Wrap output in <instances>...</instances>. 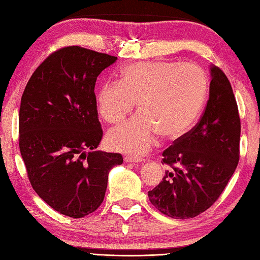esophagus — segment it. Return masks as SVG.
<instances>
[{"mask_svg":"<svg viewBox=\"0 0 260 260\" xmlns=\"http://www.w3.org/2000/svg\"><path fill=\"white\" fill-rule=\"evenodd\" d=\"M124 161L126 162V164H134V165H139L142 162V160H139V159H135V157L133 156H129L127 155L124 157Z\"/></svg>","mask_w":260,"mask_h":260,"instance_id":"obj_1","label":"esophagus"}]
</instances>
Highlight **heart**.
I'll return each mask as SVG.
<instances>
[{
  "mask_svg": "<svg viewBox=\"0 0 260 260\" xmlns=\"http://www.w3.org/2000/svg\"><path fill=\"white\" fill-rule=\"evenodd\" d=\"M206 94L204 73L195 65L145 60L127 65L118 82L105 83L96 94L99 115L118 124L134 109L135 118L110 129L106 142L111 150L144 155L161 136L175 140L189 131Z\"/></svg>",
  "mask_w": 260,
  "mask_h": 260,
  "instance_id": "obj_1",
  "label": "heart"
}]
</instances>
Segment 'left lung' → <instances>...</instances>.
Instances as JSON below:
<instances>
[{"label":"left lung","instance_id":"1","mask_svg":"<svg viewBox=\"0 0 260 260\" xmlns=\"http://www.w3.org/2000/svg\"><path fill=\"white\" fill-rule=\"evenodd\" d=\"M210 93L194 128L164 151L170 167L149 200L164 214L186 220L210 208L224 190L239 162L240 117L232 86L222 71L210 66Z\"/></svg>","mask_w":260,"mask_h":260}]
</instances>
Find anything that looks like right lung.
Returning a JSON list of instances; mask_svg holds the SVG:
<instances>
[{"label":"right lung","mask_w":260,"mask_h":260,"mask_svg":"<svg viewBox=\"0 0 260 260\" xmlns=\"http://www.w3.org/2000/svg\"><path fill=\"white\" fill-rule=\"evenodd\" d=\"M117 57L70 46L46 58L23 91L19 146L35 191L55 211L80 218L104 201L119 153L95 151L103 128L95 81Z\"/></svg>","instance_id":"1"}]
</instances>
